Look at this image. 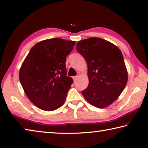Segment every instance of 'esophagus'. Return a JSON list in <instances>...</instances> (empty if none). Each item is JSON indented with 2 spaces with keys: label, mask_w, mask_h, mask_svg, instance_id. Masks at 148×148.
Returning <instances> with one entry per match:
<instances>
[{
  "label": "esophagus",
  "mask_w": 148,
  "mask_h": 148,
  "mask_svg": "<svg viewBox=\"0 0 148 148\" xmlns=\"http://www.w3.org/2000/svg\"><path fill=\"white\" fill-rule=\"evenodd\" d=\"M77 77H78V76H73V77H72V78H73V80L75 82L77 79Z\"/></svg>",
  "instance_id": "obj_1"
}]
</instances>
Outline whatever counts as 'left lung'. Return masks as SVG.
I'll return each mask as SVG.
<instances>
[{
  "label": "left lung",
  "mask_w": 148,
  "mask_h": 148,
  "mask_svg": "<svg viewBox=\"0 0 148 148\" xmlns=\"http://www.w3.org/2000/svg\"><path fill=\"white\" fill-rule=\"evenodd\" d=\"M76 50L87 63L88 85L82 93L97 108L110 106L124 89L128 73L120 50L116 45L98 37L77 42Z\"/></svg>",
  "instance_id": "8db88e82"
}]
</instances>
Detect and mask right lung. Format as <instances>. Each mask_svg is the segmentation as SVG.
Returning a JSON list of instances; mask_svg holds the SVG:
<instances>
[{"label":"right lung","mask_w":148,"mask_h":148,"mask_svg":"<svg viewBox=\"0 0 148 148\" xmlns=\"http://www.w3.org/2000/svg\"><path fill=\"white\" fill-rule=\"evenodd\" d=\"M75 41L53 38L37 42L31 48L19 71L26 95L45 111L60 108L66 100L73 79L66 76V56Z\"/></svg>","instance_id":"1"}]
</instances>
